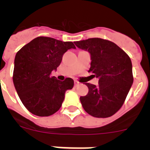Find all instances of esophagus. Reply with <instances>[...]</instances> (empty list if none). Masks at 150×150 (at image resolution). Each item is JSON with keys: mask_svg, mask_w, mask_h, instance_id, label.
<instances>
[{"mask_svg": "<svg viewBox=\"0 0 150 150\" xmlns=\"http://www.w3.org/2000/svg\"><path fill=\"white\" fill-rule=\"evenodd\" d=\"M79 85H80V83H79V82L76 81V80H75V81H74V86H78Z\"/></svg>", "mask_w": 150, "mask_h": 150, "instance_id": "esophagus-1", "label": "esophagus"}]
</instances>
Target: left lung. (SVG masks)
I'll list each match as a JSON object with an SVG mask.
<instances>
[{
  "instance_id": "obj_1",
  "label": "left lung",
  "mask_w": 150,
  "mask_h": 150,
  "mask_svg": "<svg viewBox=\"0 0 150 150\" xmlns=\"http://www.w3.org/2000/svg\"><path fill=\"white\" fill-rule=\"evenodd\" d=\"M91 55L88 72L99 79L98 85L86 83L88 92L80 97L83 109L97 118L114 115L122 107L133 83L130 57L116 43L101 38L74 42Z\"/></svg>"
}]
</instances>
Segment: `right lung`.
Wrapping results in <instances>:
<instances>
[{
	"label": "right lung",
	"instance_id": "1",
	"mask_svg": "<svg viewBox=\"0 0 150 150\" xmlns=\"http://www.w3.org/2000/svg\"><path fill=\"white\" fill-rule=\"evenodd\" d=\"M72 48H76L72 42L38 37L17 52L13 83L22 104L34 115L54 114L62 107L66 91L74 87L71 78L60 81L51 75Z\"/></svg>",
	"mask_w": 150,
	"mask_h": 150
}]
</instances>
